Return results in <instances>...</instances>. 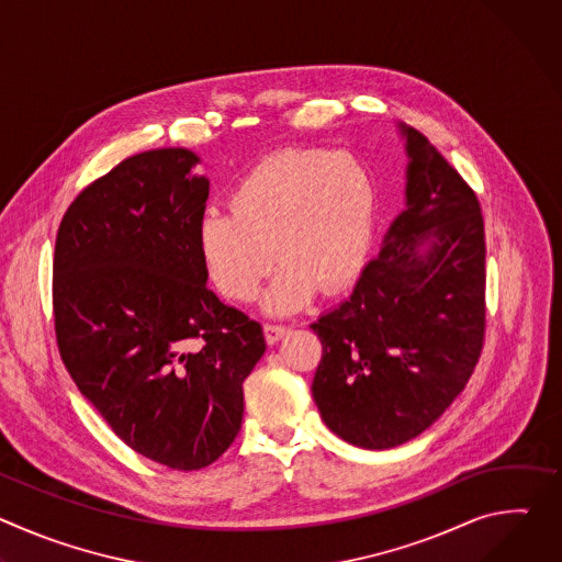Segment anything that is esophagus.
Segmentation results:
<instances>
[{"instance_id": "esophagus-1", "label": "esophagus", "mask_w": 562, "mask_h": 562, "mask_svg": "<svg viewBox=\"0 0 562 562\" xmlns=\"http://www.w3.org/2000/svg\"><path fill=\"white\" fill-rule=\"evenodd\" d=\"M286 331H289V327H284V325H265V338L269 345H276Z\"/></svg>"}]
</instances>
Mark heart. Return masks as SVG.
Wrapping results in <instances>:
<instances>
[{
    "label": "heart",
    "mask_w": 562,
    "mask_h": 562,
    "mask_svg": "<svg viewBox=\"0 0 562 562\" xmlns=\"http://www.w3.org/2000/svg\"><path fill=\"white\" fill-rule=\"evenodd\" d=\"M371 171L349 150L289 148L251 169L228 198L231 213H206L198 254L209 282L231 302H251L282 262L265 306L286 313L319 289H345L362 267L375 220Z\"/></svg>",
    "instance_id": "1"
}]
</instances>
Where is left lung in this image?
<instances>
[{
  "mask_svg": "<svg viewBox=\"0 0 562 562\" xmlns=\"http://www.w3.org/2000/svg\"><path fill=\"white\" fill-rule=\"evenodd\" d=\"M403 133L407 206L353 293L311 325L323 342L311 384L319 416L362 449H391L429 429L467 386L485 345L477 195L420 131Z\"/></svg>",
  "mask_w": 562,
  "mask_h": 562,
  "instance_id": "8db88e82",
  "label": "left lung"
}]
</instances>
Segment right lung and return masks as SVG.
<instances>
[{
  "label": "right lung",
  "mask_w": 562,
  "mask_h": 562,
  "mask_svg": "<svg viewBox=\"0 0 562 562\" xmlns=\"http://www.w3.org/2000/svg\"><path fill=\"white\" fill-rule=\"evenodd\" d=\"M198 155H131L66 209L53 256L64 367L115 436L178 471L215 462L243 427L262 327L206 286L209 180Z\"/></svg>",
  "instance_id": "add662e5"
}]
</instances>
